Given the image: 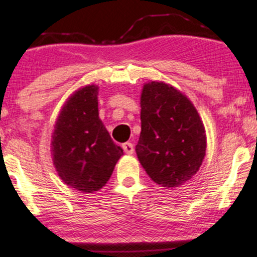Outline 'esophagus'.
Returning <instances> with one entry per match:
<instances>
[{
    "label": "esophagus",
    "mask_w": 257,
    "mask_h": 257,
    "mask_svg": "<svg viewBox=\"0 0 257 257\" xmlns=\"http://www.w3.org/2000/svg\"><path fill=\"white\" fill-rule=\"evenodd\" d=\"M122 147L126 155H133V153H134V145H133L132 143H124L122 145Z\"/></svg>",
    "instance_id": "obj_1"
}]
</instances>
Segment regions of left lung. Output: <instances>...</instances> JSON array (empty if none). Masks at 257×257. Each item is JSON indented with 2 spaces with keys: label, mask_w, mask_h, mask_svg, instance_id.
I'll use <instances>...</instances> for the list:
<instances>
[{
  "label": "left lung",
  "mask_w": 257,
  "mask_h": 257,
  "mask_svg": "<svg viewBox=\"0 0 257 257\" xmlns=\"http://www.w3.org/2000/svg\"><path fill=\"white\" fill-rule=\"evenodd\" d=\"M141 133L135 146L147 175L162 187H179L199 170L205 129L192 102L164 82L144 84Z\"/></svg>",
  "instance_id": "8db88e82"
}]
</instances>
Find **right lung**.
<instances>
[{
	"instance_id": "obj_1",
	"label": "right lung",
	"mask_w": 257,
	"mask_h": 257,
	"mask_svg": "<svg viewBox=\"0 0 257 257\" xmlns=\"http://www.w3.org/2000/svg\"><path fill=\"white\" fill-rule=\"evenodd\" d=\"M98 85H85L65 102L52 135L53 163L70 187L93 193L111 178L123 150L99 118Z\"/></svg>"
}]
</instances>
